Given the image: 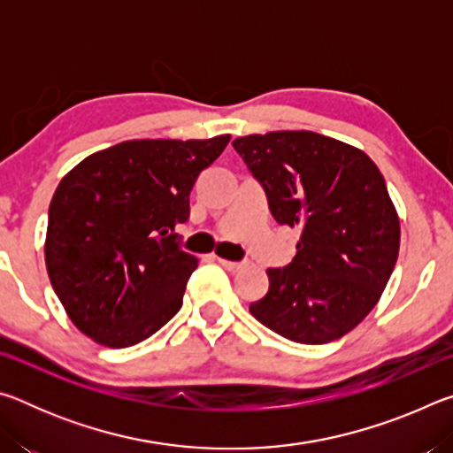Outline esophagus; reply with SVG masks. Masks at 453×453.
Returning a JSON list of instances; mask_svg holds the SVG:
<instances>
[{
    "label": "esophagus",
    "mask_w": 453,
    "mask_h": 453,
    "mask_svg": "<svg viewBox=\"0 0 453 453\" xmlns=\"http://www.w3.org/2000/svg\"><path fill=\"white\" fill-rule=\"evenodd\" d=\"M218 262L224 265L227 272H242L245 267L243 262H229V259H224V257H218Z\"/></svg>",
    "instance_id": "esophagus-1"
}]
</instances>
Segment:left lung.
I'll return each mask as SVG.
<instances>
[{
    "mask_svg": "<svg viewBox=\"0 0 453 453\" xmlns=\"http://www.w3.org/2000/svg\"><path fill=\"white\" fill-rule=\"evenodd\" d=\"M265 188L278 224L297 227V254L270 267V291L251 316L297 343L340 340L386 289L400 254V216L370 156L316 132L234 140Z\"/></svg>",
    "mask_w": 453,
    "mask_h": 453,
    "instance_id": "left-lung-1",
    "label": "left lung"
}]
</instances>
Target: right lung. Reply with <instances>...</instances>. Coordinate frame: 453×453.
<instances>
[{"mask_svg":"<svg viewBox=\"0 0 453 453\" xmlns=\"http://www.w3.org/2000/svg\"><path fill=\"white\" fill-rule=\"evenodd\" d=\"M229 140H127L64 175L50 203L45 267L83 335L129 348L180 311L199 259L173 232L189 218L199 172Z\"/></svg>","mask_w":453,"mask_h":453,"instance_id":"right-lung-1","label":"right lung"}]
</instances>
